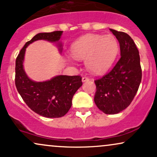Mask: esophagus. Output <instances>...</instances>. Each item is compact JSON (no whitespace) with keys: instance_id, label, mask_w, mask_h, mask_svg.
Wrapping results in <instances>:
<instances>
[{"instance_id":"34e87169","label":"esophagus","mask_w":157,"mask_h":157,"mask_svg":"<svg viewBox=\"0 0 157 157\" xmlns=\"http://www.w3.org/2000/svg\"><path fill=\"white\" fill-rule=\"evenodd\" d=\"M88 80H89V78H88V77H82V81L83 82H86V81H88Z\"/></svg>"}]
</instances>
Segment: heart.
Listing matches in <instances>:
<instances>
[{"label":"heart","instance_id":"heart-1","mask_svg":"<svg viewBox=\"0 0 157 157\" xmlns=\"http://www.w3.org/2000/svg\"><path fill=\"white\" fill-rule=\"evenodd\" d=\"M119 52V44L114 36L88 34L71 47V54L77 60H85L90 72L102 74L113 66Z\"/></svg>","mask_w":157,"mask_h":157}]
</instances>
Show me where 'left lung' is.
<instances>
[{
  "mask_svg": "<svg viewBox=\"0 0 157 157\" xmlns=\"http://www.w3.org/2000/svg\"><path fill=\"white\" fill-rule=\"evenodd\" d=\"M120 44L121 58L108 74L95 80L94 101L105 114L113 115L125 109L132 102L140 84L142 70L139 52L127 33L109 29Z\"/></svg>",
  "mask_w": 157,
  "mask_h": 157,
  "instance_id": "8db88e82",
  "label": "left lung"
}]
</instances>
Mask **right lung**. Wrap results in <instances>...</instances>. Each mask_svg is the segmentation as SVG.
<instances>
[{
    "instance_id": "right-lung-1",
    "label": "right lung",
    "mask_w": 157,
    "mask_h": 157,
    "mask_svg": "<svg viewBox=\"0 0 157 157\" xmlns=\"http://www.w3.org/2000/svg\"><path fill=\"white\" fill-rule=\"evenodd\" d=\"M62 33L60 31L38 33L25 43L16 59L15 85L18 93L32 110L46 118H60L67 114L71 107L73 96L82 86V77L57 75L46 81H34L25 71V55L28 45L38 40L55 43L61 53Z\"/></svg>"
}]
</instances>
